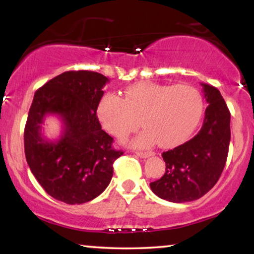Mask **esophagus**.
I'll return each mask as SVG.
<instances>
[{"label":"esophagus","instance_id":"34e87169","mask_svg":"<svg viewBox=\"0 0 254 254\" xmlns=\"http://www.w3.org/2000/svg\"><path fill=\"white\" fill-rule=\"evenodd\" d=\"M136 155L140 158H147V157H149V156H151V155H154V154H152L151 151H144V152L138 151V152H136Z\"/></svg>","mask_w":254,"mask_h":254}]
</instances>
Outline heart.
I'll list each match as a JSON object with an SVG mask.
<instances>
[{
	"label": "heart",
	"mask_w": 254,
	"mask_h": 254,
	"mask_svg": "<svg viewBox=\"0 0 254 254\" xmlns=\"http://www.w3.org/2000/svg\"><path fill=\"white\" fill-rule=\"evenodd\" d=\"M203 110L201 93L190 84H158L141 82L128 86L123 97L106 93L97 109L105 129L124 138L140 127L144 130L134 140L135 147L157 142L168 148L180 143L192 133Z\"/></svg>",
	"instance_id": "1"
}]
</instances>
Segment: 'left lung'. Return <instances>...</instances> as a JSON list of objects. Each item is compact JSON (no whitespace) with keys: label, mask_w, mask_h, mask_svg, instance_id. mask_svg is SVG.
<instances>
[{"label":"left lung","mask_w":254,"mask_h":254,"mask_svg":"<svg viewBox=\"0 0 254 254\" xmlns=\"http://www.w3.org/2000/svg\"><path fill=\"white\" fill-rule=\"evenodd\" d=\"M208 103L203 125L195 136L165 151V173L150 183L156 195L170 202H189L200 199L220 179L230 144V112L221 92L201 83Z\"/></svg>","instance_id":"left-lung-1"}]
</instances>
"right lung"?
Returning <instances> with one entry per match:
<instances>
[{"mask_svg": "<svg viewBox=\"0 0 254 254\" xmlns=\"http://www.w3.org/2000/svg\"><path fill=\"white\" fill-rule=\"evenodd\" d=\"M109 78L96 71H65L34 93L24 129L27 164L54 199L81 204L102 194L112 179L113 163L124 151L102 129L97 109ZM55 114L64 128L57 141L41 133L44 117Z\"/></svg>", "mask_w": 254, "mask_h": 254, "instance_id": "add662e5", "label": "right lung"}]
</instances>
